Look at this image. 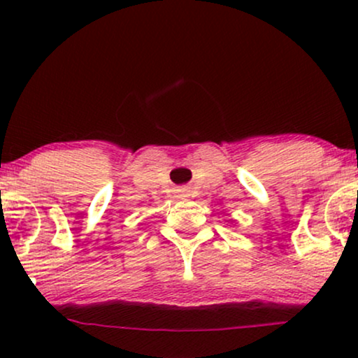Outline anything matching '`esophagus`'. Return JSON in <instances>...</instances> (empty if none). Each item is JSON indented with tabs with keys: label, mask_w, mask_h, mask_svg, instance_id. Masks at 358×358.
<instances>
[{
	"label": "esophagus",
	"mask_w": 358,
	"mask_h": 358,
	"mask_svg": "<svg viewBox=\"0 0 358 358\" xmlns=\"http://www.w3.org/2000/svg\"><path fill=\"white\" fill-rule=\"evenodd\" d=\"M178 192H180V193H182V195H183V196H185V193H187V190H178Z\"/></svg>",
	"instance_id": "1"
}]
</instances>
